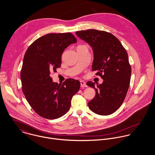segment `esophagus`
<instances>
[{"instance_id": "34e87169", "label": "esophagus", "mask_w": 155, "mask_h": 155, "mask_svg": "<svg viewBox=\"0 0 155 155\" xmlns=\"http://www.w3.org/2000/svg\"><path fill=\"white\" fill-rule=\"evenodd\" d=\"M80 85H81V87H87V86L86 82L84 81H83V80H81V81H80Z\"/></svg>"}]
</instances>
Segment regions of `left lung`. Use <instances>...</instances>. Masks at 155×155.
<instances>
[{"mask_svg":"<svg viewBox=\"0 0 155 155\" xmlns=\"http://www.w3.org/2000/svg\"><path fill=\"white\" fill-rule=\"evenodd\" d=\"M81 39L92 47V70L103 79L101 84L88 81L87 85L95 89L96 95L88 102L94 113L107 116L114 113L122 104L127 92L131 67L128 55L119 40L110 33L94 29L76 31Z\"/></svg>","mask_w":155,"mask_h":155,"instance_id":"left-lung-1","label":"left lung"}]
</instances>
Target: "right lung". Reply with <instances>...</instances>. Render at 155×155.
<instances>
[{
	"mask_svg": "<svg viewBox=\"0 0 155 155\" xmlns=\"http://www.w3.org/2000/svg\"><path fill=\"white\" fill-rule=\"evenodd\" d=\"M76 42L71 33H49L35 40L25 53L20 74L22 91L33 110L44 118L55 119L66 114L80 89L77 80L58 84L50 77L61 67L64 50Z\"/></svg>",
	"mask_w": 155,
	"mask_h": 155,
	"instance_id": "obj_1",
	"label": "right lung"
}]
</instances>
